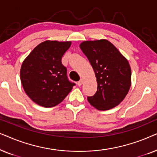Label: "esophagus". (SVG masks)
Returning a JSON list of instances; mask_svg holds the SVG:
<instances>
[{
  "instance_id": "34e87169",
  "label": "esophagus",
  "mask_w": 157,
  "mask_h": 157,
  "mask_svg": "<svg viewBox=\"0 0 157 157\" xmlns=\"http://www.w3.org/2000/svg\"><path fill=\"white\" fill-rule=\"evenodd\" d=\"M83 79L81 78V80L78 81V86H81L83 84Z\"/></svg>"
}]
</instances>
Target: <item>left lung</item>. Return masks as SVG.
Segmentation results:
<instances>
[{
    "instance_id": "8db88e82",
    "label": "left lung",
    "mask_w": 157,
    "mask_h": 157,
    "mask_svg": "<svg viewBox=\"0 0 157 157\" xmlns=\"http://www.w3.org/2000/svg\"><path fill=\"white\" fill-rule=\"evenodd\" d=\"M80 48L91 64L98 83L96 94L87 97L90 104L101 111L117 106L131 86L132 71L128 61L105 39L83 41Z\"/></svg>"
}]
</instances>
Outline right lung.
Returning a JSON list of instances; mask_svg holds the SVG:
<instances>
[{"instance_id": "add662e5", "label": "right lung", "mask_w": 157, "mask_h": 157, "mask_svg": "<svg viewBox=\"0 0 157 157\" xmlns=\"http://www.w3.org/2000/svg\"><path fill=\"white\" fill-rule=\"evenodd\" d=\"M71 41L46 40L28 56L21 68V81L29 97L39 106L50 108L60 104L75 86L67 77L61 59Z\"/></svg>"}]
</instances>
